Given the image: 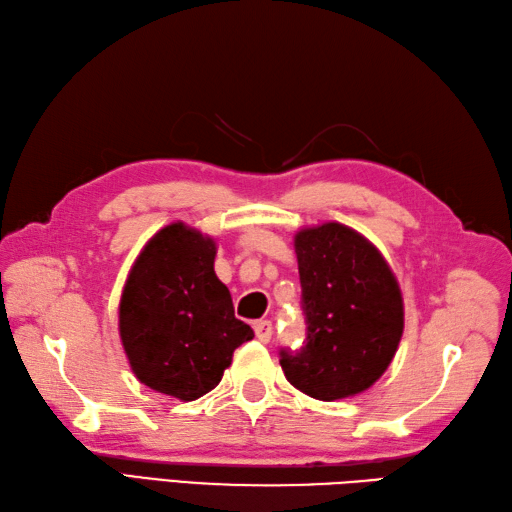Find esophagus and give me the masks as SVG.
I'll use <instances>...</instances> for the list:
<instances>
[{
	"label": "esophagus",
	"mask_w": 512,
	"mask_h": 512,
	"mask_svg": "<svg viewBox=\"0 0 512 512\" xmlns=\"http://www.w3.org/2000/svg\"><path fill=\"white\" fill-rule=\"evenodd\" d=\"M255 336L259 342L268 344L270 338H272V323L270 320H259V323H255Z\"/></svg>",
	"instance_id": "obj_1"
}]
</instances>
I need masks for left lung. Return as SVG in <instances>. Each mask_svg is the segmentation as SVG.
Instances as JSON below:
<instances>
[{
    "instance_id": "8db88e82",
    "label": "left lung",
    "mask_w": 512,
    "mask_h": 512,
    "mask_svg": "<svg viewBox=\"0 0 512 512\" xmlns=\"http://www.w3.org/2000/svg\"><path fill=\"white\" fill-rule=\"evenodd\" d=\"M307 336L281 349L288 382L320 401L360 395L384 375L403 334L399 283L382 253L340 222L294 235Z\"/></svg>"
}]
</instances>
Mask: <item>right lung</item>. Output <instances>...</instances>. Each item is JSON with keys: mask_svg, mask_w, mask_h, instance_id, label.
<instances>
[{"mask_svg": "<svg viewBox=\"0 0 512 512\" xmlns=\"http://www.w3.org/2000/svg\"><path fill=\"white\" fill-rule=\"evenodd\" d=\"M213 237L172 222L135 259L120 301V338L141 384L194 401L220 384L253 329L235 318L213 270Z\"/></svg>", "mask_w": 512, "mask_h": 512, "instance_id": "add662e5", "label": "right lung"}]
</instances>
